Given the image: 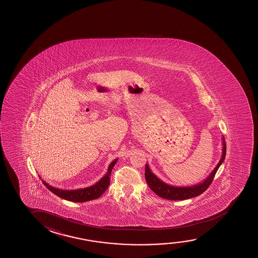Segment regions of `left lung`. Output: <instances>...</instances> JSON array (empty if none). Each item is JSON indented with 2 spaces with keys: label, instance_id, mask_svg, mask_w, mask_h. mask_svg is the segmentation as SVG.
Wrapping results in <instances>:
<instances>
[{
  "label": "left lung",
  "instance_id": "8db88e82",
  "mask_svg": "<svg viewBox=\"0 0 258 258\" xmlns=\"http://www.w3.org/2000/svg\"><path fill=\"white\" fill-rule=\"evenodd\" d=\"M222 139H223L222 140L223 141L222 158L220 159L219 163L216 165V168L212 171V173L202 182L192 185V186H187V187H177V186L167 184L161 181L158 176H156L154 173L151 172L148 164H146L145 179H146L147 183L157 195L161 197L163 199H165V200H184L191 199L194 197L200 196V194H202L205 190L208 189L209 185L211 184L212 181L214 180L220 165H222L223 162L224 161L225 155H226V143H225L223 136Z\"/></svg>",
  "mask_w": 258,
  "mask_h": 258
}]
</instances>
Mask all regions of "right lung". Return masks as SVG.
<instances>
[{
    "instance_id": "add662e5",
    "label": "right lung",
    "mask_w": 258,
    "mask_h": 258,
    "mask_svg": "<svg viewBox=\"0 0 258 258\" xmlns=\"http://www.w3.org/2000/svg\"><path fill=\"white\" fill-rule=\"evenodd\" d=\"M117 161V158L110 163L108 165V172L104 175L100 181L96 182L95 184L92 185L90 187L84 188H77V189H62V188H55L50 185L48 184L46 181H43V184L49 188L51 192L55 195L61 198L63 200H69L72 202H85L89 200H96L100 198L105 190L108 188L109 182H110V174L111 171Z\"/></svg>"
}]
</instances>
